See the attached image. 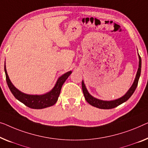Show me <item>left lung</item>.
I'll return each instance as SVG.
<instances>
[{"label":"left lung","mask_w":148,"mask_h":148,"mask_svg":"<svg viewBox=\"0 0 148 148\" xmlns=\"http://www.w3.org/2000/svg\"><path fill=\"white\" fill-rule=\"evenodd\" d=\"M139 68L137 72V74H136L135 80H134L133 85L132 86V87L130 88V90L127 91L126 94L124 96H122V98L117 99L116 100L113 101H103L96 99L94 97H92L90 94L88 93V90L84 85V82H82V91L84 96L85 97L86 100L87 101L88 103H89L90 105L93 106L94 107L98 108L100 109H112L114 108H116L119 105L122 104V103L125 102V101H127L128 99L130 98L132 94H134V91H135L136 88H137L138 80L140 78V74H141V68H142V60H141V57L139 55Z\"/></svg>","instance_id":"1"}]
</instances>
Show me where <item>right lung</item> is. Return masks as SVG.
<instances>
[{
	"label": "right lung",
	"mask_w": 148,
	"mask_h": 148,
	"mask_svg": "<svg viewBox=\"0 0 148 148\" xmlns=\"http://www.w3.org/2000/svg\"><path fill=\"white\" fill-rule=\"evenodd\" d=\"M4 72H5L6 80L7 82L8 86L13 96L26 106L32 109H42L55 104L58 100L63 84L66 80L70 74L72 73V72L70 71L60 76L57 80L54 88L48 93L44 94V95H28V94H24L19 91L13 86L9 78H8L5 66H4Z\"/></svg>",
	"instance_id": "right-lung-1"
}]
</instances>
